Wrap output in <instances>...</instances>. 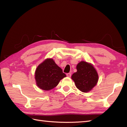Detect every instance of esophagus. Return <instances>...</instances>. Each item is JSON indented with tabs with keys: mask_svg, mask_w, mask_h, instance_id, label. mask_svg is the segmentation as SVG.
Segmentation results:
<instances>
[{
	"mask_svg": "<svg viewBox=\"0 0 127 127\" xmlns=\"http://www.w3.org/2000/svg\"><path fill=\"white\" fill-rule=\"evenodd\" d=\"M66 76L68 77H70L71 76V74L70 73H67L66 74Z\"/></svg>",
	"mask_w": 127,
	"mask_h": 127,
	"instance_id": "1",
	"label": "esophagus"
}]
</instances>
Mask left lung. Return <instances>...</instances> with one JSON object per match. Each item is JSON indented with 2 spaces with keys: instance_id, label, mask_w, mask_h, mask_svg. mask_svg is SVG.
Returning a JSON list of instances; mask_svg holds the SVG:
<instances>
[{
  "instance_id": "obj_1",
  "label": "left lung",
  "mask_w": 127,
  "mask_h": 127,
  "mask_svg": "<svg viewBox=\"0 0 127 127\" xmlns=\"http://www.w3.org/2000/svg\"><path fill=\"white\" fill-rule=\"evenodd\" d=\"M77 72L72 74L76 87L83 92L90 91L96 85L98 80V75L92 65L82 61L77 64Z\"/></svg>"
}]
</instances>
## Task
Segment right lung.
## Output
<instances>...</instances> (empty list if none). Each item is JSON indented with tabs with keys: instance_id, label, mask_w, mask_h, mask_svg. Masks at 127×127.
Segmentation results:
<instances>
[{
	"instance_id": "right-lung-1",
	"label": "right lung",
	"mask_w": 127,
	"mask_h": 127,
	"mask_svg": "<svg viewBox=\"0 0 127 127\" xmlns=\"http://www.w3.org/2000/svg\"><path fill=\"white\" fill-rule=\"evenodd\" d=\"M66 75L52 59H47L37 67L35 78L37 86L45 91L52 90Z\"/></svg>"
}]
</instances>
